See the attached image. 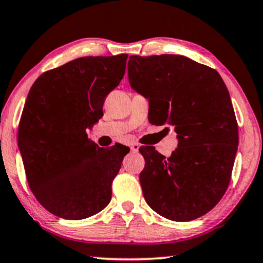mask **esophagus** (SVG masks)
Segmentation results:
<instances>
[{
    "label": "esophagus",
    "instance_id": "esophagus-1",
    "mask_svg": "<svg viewBox=\"0 0 263 263\" xmlns=\"http://www.w3.org/2000/svg\"><path fill=\"white\" fill-rule=\"evenodd\" d=\"M138 149H139V144H138V143H136V142L132 143V144H131V151L135 152V153H137Z\"/></svg>",
    "mask_w": 263,
    "mask_h": 263
}]
</instances>
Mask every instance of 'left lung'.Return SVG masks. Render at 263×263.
Masks as SVG:
<instances>
[{"label": "left lung", "mask_w": 263, "mask_h": 263, "mask_svg": "<svg viewBox=\"0 0 263 263\" xmlns=\"http://www.w3.org/2000/svg\"><path fill=\"white\" fill-rule=\"evenodd\" d=\"M128 80L149 99L151 122L174 126L178 138L168 158L154 147L139 148L145 201L177 222L208 214L227 191L239 141L223 80L210 66L176 54L131 55Z\"/></svg>", "instance_id": "obj_1"}]
</instances>
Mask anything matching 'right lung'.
<instances>
[{"label": "right lung", "mask_w": 263, "mask_h": 263, "mask_svg": "<svg viewBox=\"0 0 263 263\" xmlns=\"http://www.w3.org/2000/svg\"><path fill=\"white\" fill-rule=\"evenodd\" d=\"M126 61L127 54L74 59L45 71L30 88L18 145L30 189L58 217L82 220L110 202L112 179L129 148H99L86 129L103 116Z\"/></svg>", "instance_id": "right-lung-1"}]
</instances>
